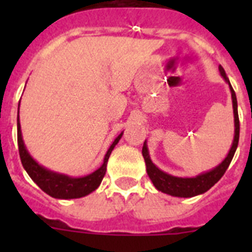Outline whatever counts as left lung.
I'll use <instances>...</instances> for the list:
<instances>
[{
    "label": "left lung",
    "instance_id": "obj_1",
    "mask_svg": "<svg viewBox=\"0 0 252 252\" xmlns=\"http://www.w3.org/2000/svg\"><path fill=\"white\" fill-rule=\"evenodd\" d=\"M220 74L222 77L225 82L229 85L231 94V102H233V114H234V138L231 142V148L226 157L223 158L222 162H220L216 167L208 170V171L200 172L199 175L196 176H175L165 172L159 167L154 165L152 158H150L149 149H148V144L146 140L142 146V157L145 159L146 172L149 175L150 180L153 182L154 187L157 188L158 191L167 193L174 197H193V196L201 195L204 192H207L209 188H212L217 182H219L225 171L227 170L230 165L231 159L234 157L235 150L238 146L239 140V119H238V104H237V96L230 85V81L226 77V73L223 68L220 65L219 66Z\"/></svg>",
    "mask_w": 252,
    "mask_h": 252
}]
</instances>
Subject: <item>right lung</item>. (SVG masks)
<instances>
[{"mask_svg":"<svg viewBox=\"0 0 252 252\" xmlns=\"http://www.w3.org/2000/svg\"><path fill=\"white\" fill-rule=\"evenodd\" d=\"M17 132H18V148H19V157H21L22 165L29 176L47 193L52 196L55 199L70 200L80 199L87 196L93 191L100 186L102 179L107 170V162L111 156V152L114 150L120 138L123 136V132L115 138L114 142L107 150L103 163L100 167H98L95 171H93L89 175L85 176H70L66 174H61L53 170L44 167L40 165L36 159L30 154V152L26 148V144L23 141L21 130V122H19V106H18V118H17Z\"/></svg>","mask_w":252,"mask_h":252,"instance_id":"obj_1","label":"right lung"}]
</instances>
